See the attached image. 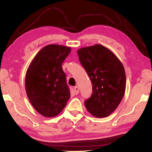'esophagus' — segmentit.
Masks as SVG:
<instances>
[{
  "mask_svg": "<svg viewBox=\"0 0 152 152\" xmlns=\"http://www.w3.org/2000/svg\"><path fill=\"white\" fill-rule=\"evenodd\" d=\"M74 92H75L76 94H78L79 93V87L78 86H74Z\"/></svg>",
  "mask_w": 152,
  "mask_h": 152,
  "instance_id": "obj_1",
  "label": "esophagus"
}]
</instances>
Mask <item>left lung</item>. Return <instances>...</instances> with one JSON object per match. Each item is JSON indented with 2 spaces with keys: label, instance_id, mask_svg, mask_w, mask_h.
<instances>
[{
  "label": "left lung",
  "instance_id": "left-lung-1",
  "mask_svg": "<svg viewBox=\"0 0 152 152\" xmlns=\"http://www.w3.org/2000/svg\"><path fill=\"white\" fill-rule=\"evenodd\" d=\"M77 53L92 84L91 96L84 102L87 110L97 118L109 116L125 94L124 67L111 51L100 44L81 48Z\"/></svg>",
  "mask_w": 152,
  "mask_h": 152
}]
</instances>
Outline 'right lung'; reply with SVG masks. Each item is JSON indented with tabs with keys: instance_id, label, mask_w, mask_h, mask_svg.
Returning a JSON list of instances; mask_svg holds the SVG:
<instances>
[{
	"instance_id": "1",
	"label": "right lung",
	"mask_w": 152,
	"mask_h": 152,
	"mask_svg": "<svg viewBox=\"0 0 152 152\" xmlns=\"http://www.w3.org/2000/svg\"><path fill=\"white\" fill-rule=\"evenodd\" d=\"M71 51L64 45L51 44L33 58L25 76V89L35 109L43 116L58 115L70 97L61 64Z\"/></svg>"
}]
</instances>
